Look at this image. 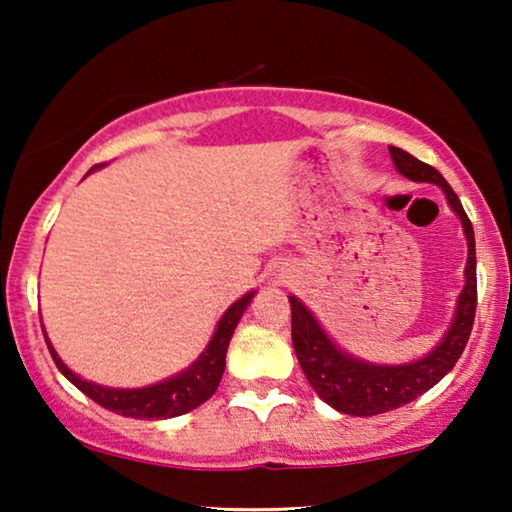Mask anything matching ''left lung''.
I'll return each mask as SVG.
<instances>
[{"label": "left lung", "instance_id": "1", "mask_svg": "<svg viewBox=\"0 0 512 512\" xmlns=\"http://www.w3.org/2000/svg\"><path fill=\"white\" fill-rule=\"evenodd\" d=\"M391 160L396 170L412 181H426L443 188L452 212L461 219L466 242H468V261H466V284L459 293L457 312H454L452 326L447 328L443 340L431 349L429 354L412 363L401 366H377L356 359V356L342 352L335 342L328 338L324 328L314 314L300 303L296 296H289L291 303V338L296 349L298 363L310 382V387L317 391L321 401H326L331 408L345 415L354 417H373L382 412L396 410L401 405H408L429 391L433 384H438L454 368L464 352L468 335H471L475 305H478V279H475V235L471 219H468L464 207L452 186L447 184L436 167L422 163L408 151L389 146Z\"/></svg>", "mask_w": 512, "mask_h": 512}]
</instances>
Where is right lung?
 <instances>
[{
	"mask_svg": "<svg viewBox=\"0 0 512 512\" xmlns=\"http://www.w3.org/2000/svg\"><path fill=\"white\" fill-rule=\"evenodd\" d=\"M100 165H95L97 170ZM90 170V172H93ZM251 298H254V291L242 296L237 303H233L223 314L219 324H216V331L209 340L205 352H202L198 359H195L186 370H181L179 375L170 377V380L151 384V387L142 389H111L102 387V384L81 380L74 370H69L62 359L55 352L51 340L46 338L48 352H51L55 366L62 375L67 377L69 382L74 384L76 389H81L88 398H93L97 405L107 408L116 415L123 417H135V419H170L186 415L207 401V398L214 396L216 387H219L223 368H226V352L230 345V338H233L237 324H240L244 310H247Z\"/></svg>",
	"mask_w": 512,
	"mask_h": 512,
	"instance_id": "right-lung-1",
	"label": "right lung"
}]
</instances>
